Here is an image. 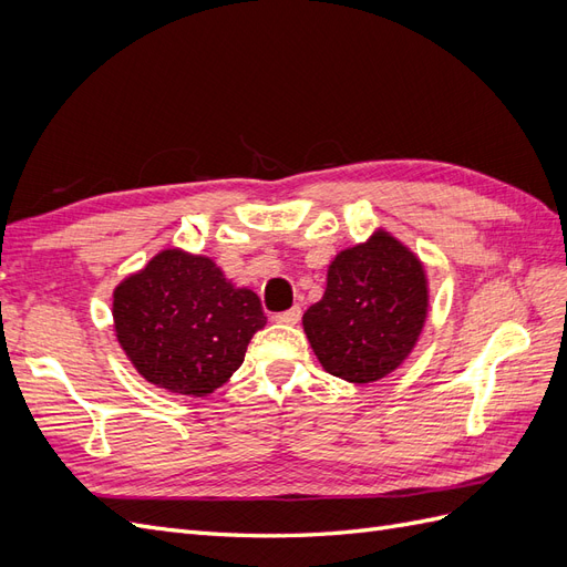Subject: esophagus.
<instances>
[{"label": "esophagus", "instance_id": "esophagus-1", "mask_svg": "<svg viewBox=\"0 0 567 567\" xmlns=\"http://www.w3.org/2000/svg\"><path fill=\"white\" fill-rule=\"evenodd\" d=\"M300 315H302V310H300L298 305H293V307H290V310L279 312L277 317H274V321H277V323H286V326H293V323L300 321Z\"/></svg>", "mask_w": 567, "mask_h": 567}]
</instances>
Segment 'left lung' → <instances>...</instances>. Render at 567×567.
Listing matches in <instances>:
<instances>
[{
	"label": "left lung",
	"instance_id": "left-lung-1",
	"mask_svg": "<svg viewBox=\"0 0 567 567\" xmlns=\"http://www.w3.org/2000/svg\"><path fill=\"white\" fill-rule=\"evenodd\" d=\"M427 317V279L419 257L379 229L367 244L340 250L323 298L302 317L307 340L331 375L373 383L414 350Z\"/></svg>",
	"mask_w": 567,
	"mask_h": 567
}]
</instances>
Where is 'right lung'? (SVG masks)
<instances>
[{
  "label": "right lung",
  "instance_id": "obj_1",
  "mask_svg": "<svg viewBox=\"0 0 567 567\" xmlns=\"http://www.w3.org/2000/svg\"><path fill=\"white\" fill-rule=\"evenodd\" d=\"M267 317L210 257L161 250L113 290V326L134 369L167 392L203 398L244 364Z\"/></svg>",
  "mask_w": 567,
  "mask_h": 567
}]
</instances>
